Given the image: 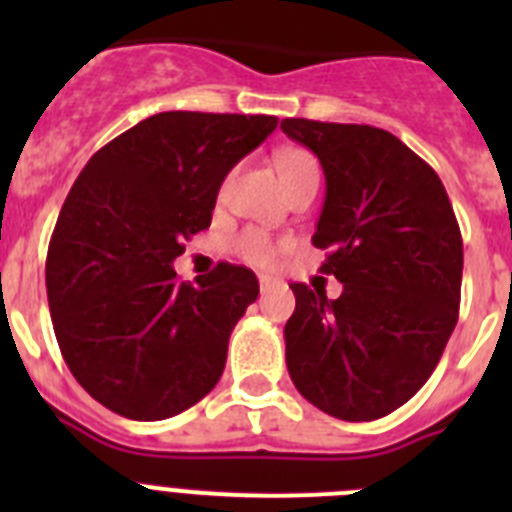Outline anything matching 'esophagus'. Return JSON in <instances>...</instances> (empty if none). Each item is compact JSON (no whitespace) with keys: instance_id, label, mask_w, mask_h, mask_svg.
<instances>
[{"instance_id":"1","label":"esophagus","mask_w":512,"mask_h":512,"mask_svg":"<svg viewBox=\"0 0 512 512\" xmlns=\"http://www.w3.org/2000/svg\"><path fill=\"white\" fill-rule=\"evenodd\" d=\"M277 284V277H271V274H259V287L261 292H266V289H271Z\"/></svg>"}]
</instances>
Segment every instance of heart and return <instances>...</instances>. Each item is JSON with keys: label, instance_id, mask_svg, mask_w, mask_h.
<instances>
[{"label": "heart", "instance_id": "obj_1", "mask_svg": "<svg viewBox=\"0 0 512 512\" xmlns=\"http://www.w3.org/2000/svg\"><path fill=\"white\" fill-rule=\"evenodd\" d=\"M274 164H277V171L279 176H282L287 192L292 187H297L300 182H307V179H320L318 161H315L307 151H302V148H287V151H282L274 158ZM233 251L238 253L243 261H248V264L269 266L277 261L282 246L271 241L264 230L251 228L243 230V233L235 238Z\"/></svg>", "mask_w": 512, "mask_h": 512}]
</instances>
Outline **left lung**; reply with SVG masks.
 <instances>
[{"mask_svg": "<svg viewBox=\"0 0 512 512\" xmlns=\"http://www.w3.org/2000/svg\"><path fill=\"white\" fill-rule=\"evenodd\" d=\"M282 130L318 156L325 202L312 246L341 297L289 284V377L333 418L377 420L428 382L461 300L459 223L436 171L372 125L287 117Z\"/></svg>", "mask_w": 512, "mask_h": 512, "instance_id": "1", "label": "left lung"}]
</instances>
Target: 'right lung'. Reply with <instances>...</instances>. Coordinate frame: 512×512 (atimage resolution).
<instances>
[{
    "label": "right lung",
    "instance_id": "1",
    "mask_svg": "<svg viewBox=\"0 0 512 512\" xmlns=\"http://www.w3.org/2000/svg\"><path fill=\"white\" fill-rule=\"evenodd\" d=\"M271 115L158 112L99 148L63 202L45 259L61 354L76 382L130 420L184 413L225 369L259 279L217 264L197 287L174 259L210 228L228 171L274 133Z\"/></svg>",
    "mask_w": 512,
    "mask_h": 512
}]
</instances>
